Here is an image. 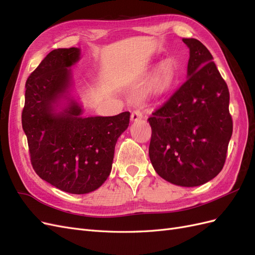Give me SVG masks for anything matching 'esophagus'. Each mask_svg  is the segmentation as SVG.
<instances>
[{
    "label": "esophagus",
    "instance_id": "esophagus-1",
    "mask_svg": "<svg viewBox=\"0 0 255 255\" xmlns=\"http://www.w3.org/2000/svg\"><path fill=\"white\" fill-rule=\"evenodd\" d=\"M141 119H143V113L140 110H134L131 113V121L135 122V121H139Z\"/></svg>",
    "mask_w": 255,
    "mask_h": 255
}]
</instances>
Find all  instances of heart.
<instances>
[{"instance_id":"1","label":"heart","mask_w":255,"mask_h":255,"mask_svg":"<svg viewBox=\"0 0 255 255\" xmlns=\"http://www.w3.org/2000/svg\"><path fill=\"white\" fill-rule=\"evenodd\" d=\"M177 75L175 64L171 59H166L158 64L151 77V86L156 90H166L171 87Z\"/></svg>"}]
</instances>
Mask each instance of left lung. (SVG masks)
<instances>
[{"mask_svg":"<svg viewBox=\"0 0 255 255\" xmlns=\"http://www.w3.org/2000/svg\"><path fill=\"white\" fill-rule=\"evenodd\" d=\"M183 42L190 48L188 77L147 120L152 127L148 154L159 177L193 187L223 169L233 120L230 91L210 51L196 38Z\"/></svg>","mask_w":255,"mask_h":255,"instance_id":"left-lung-1","label":"left lung"}]
</instances>
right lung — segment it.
Returning a JSON list of instances; mask_svg holds the SVG:
<instances>
[{"mask_svg":"<svg viewBox=\"0 0 255 255\" xmlns=\"http://www.w3.org/2000/svg\"><path fill=\"white\" fill-rule=\"evenodd\" d=\"M80 48H58L44 58L25 83L21 122L31 164L36 174L59 190L87 194L99 188L112 169L117 139L129 125L130 113L82 117L80 104L67 97L71 65ZM61 97L68 106L57 113Z\"/></svg>","mask_w":255,"mask_h":255,"instance_id":"1","label":"right lung"}]
</instances>
